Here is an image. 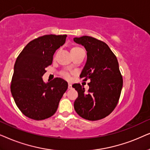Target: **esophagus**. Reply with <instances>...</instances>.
<instances>
[{
  "label": "esophagus",
  "mask_w": 150,
  "mask_h": 150,
  "mask_svg": "<svg viewBox=\"0 0 150 150\" xmlns=\"http://www.w3.org/2000/svg\"><path fill=\"white\" fill-rule=\"evenodd\" d=\"M68 88H69V89H71L72 88V84H71V83H69Z\"/></svg>",
  "instance_id": "obj_1"
}]
</instances>
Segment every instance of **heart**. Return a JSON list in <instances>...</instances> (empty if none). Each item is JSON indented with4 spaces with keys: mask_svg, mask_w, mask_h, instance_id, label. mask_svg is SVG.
Here are the masks:
<instances>
[{
    "mask_svg": "<svg viewBox=\"0 0 150 150\" xmlns=\"http://www.w3.org/2000/svg\"><path fill=\"white\" fill-rule=\"evenodd\" d=\"M81 50H83V49H81V47H77V46H75V47H73L71 48V54L72 56H73V55L76 54L77 53H78L79 51H81ZM61 74H62V75L63 77H66V78H67V79H69L70 77H71V74H70L69 73H68V72L64 71Z\"/></svg>",
    "mask_w": 150,
    "mask_h": 150,
    "instance_id": "obj_1",
    "label": "heart"
}]
</instances>
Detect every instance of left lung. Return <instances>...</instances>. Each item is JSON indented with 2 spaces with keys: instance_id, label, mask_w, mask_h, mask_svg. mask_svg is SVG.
Returning <instances> with one entry per match:
<instances>
[{
  "instance_id": "obj_1",
  "label": "left lung",
  "mask_w": 150,
  "mask_h": 150,
  "mask_svg": "<svg viewBox=\"0 0 150 150\" xmlns=\"http://www.w3.org/2000/svg\"><path fill=\"white\" fill-rule=\"evenodd\" d=\"M73 40L87 51L86 62L79 77L91 81L88 93L80 83L73 85L78 93L74 108L83 119L99 120L114 110L120 97L123 78L118 61L108 46L95 38L84 35Z\"/></svg>"
}]
</instances>
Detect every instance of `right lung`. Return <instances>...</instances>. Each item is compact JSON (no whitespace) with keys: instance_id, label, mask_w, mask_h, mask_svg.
I'll return each instance as SVG.
<instances>
[{"instance_id":"right-lung-1","label":"right lung","mask_w":150,"mask_h":150,"mask_svg":"<svg viewBox=\"0 0 150 150\" xmlns=\"http://www.w3.org/2000/svg\"><path fill=\"white\" fill-rule=\"evenodd\" d=\"M67 36L51 34L38 38L28 43L17 57L11 93L20 110L30 119L39 121L53 116L68 88L67 81L62 78L47 83L42 78Z\"/></svg>"}]
</instances>
